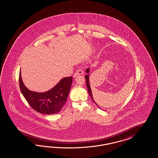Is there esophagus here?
I'll list each match as a JSON object with an SVG mask.
<instances>
[{
  "instance_id": "obj_1",
  "label": "esophagus",
  "mask_w": 158,
  "mask_h": 158,
  "mask_svg": "<svg viewBox=\"0 0 158 158\" xmlns=\"http://www.w3.org/2000/svg\"><path fill=\"white\" fill-rule=\"evenodd\" d=\"M82 74H83V71H82V69H78L77 70V71H76V72L74 73L73 77H76L77 75H82Z\"/></svg>"
}]
</instances>
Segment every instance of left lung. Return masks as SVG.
Listing matches in <instances>:
<instances>
[{
	"instance_id": "8db88e82",
	"label": "left lung",
	"mask_w": 158,
	"mask_h": 158,
	"mask_svg": "<svg viewBox=\"0 0 158 158\" xmlns=\"http://www.w3.org/2000/svg\"><path fill=\"white\" fill-rule=\"evenodd\" d=\"M89 71H90V69H89V68H88V69H86V72H87V73H89ZM85 78H86V85H87V87L88 92H89V93L90 96V97H91L92 100L93 101L95 102V101H94V100H93V98L92 92H91V89H90V83H89V75H86V76H85ZM95 104H96V102H95ZM96 105H97V104H96ZM97 106H98V105H97ZM98 107H99V106H98Z\"/></svg>"
}]
</instances>
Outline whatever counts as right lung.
<instances>
[{
  "instance_id": "1",
  "label": "right lung",
  "mask_w": 158,
  "mask_h": 158,
  "mask_svg": "<svg viewBox=\"0 0 158 158\" xmlns=\"http://www.w3.org/2000/svg\"><path fill=\"white\" fill-rule=\"evenodd\" d=\"M72 77L62 79L52 89L45 93L29 90L23 82L19 72L20 90L29 105L40 114L51 115L58 113L67 101L72 83Z\"/></svg>"
}]
</instances>
